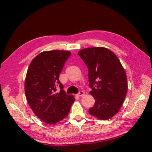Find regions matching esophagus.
I'll return each mask as SVG.
<instances>
[{"label": "esophagus", "instance_id": "34e87169", "mask_svg": "<svg viewBox=\"0 0 152 152\" xmlns=\"http://www.w3.org/2000/svg\"><path fill=\"white\" fill-rule=\"evenodd\" d=\"M85 95V93L83 92V91H80L78 94H76V96H83Z\"/></svg>", "mask_w": 152, "mask_h": 152}]
</instances>
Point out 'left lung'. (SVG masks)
I'll return each instance as SVG.
<instances>
[{
	"mask_svg": "<svg viewBox=\"0 0 152 152\" xmlns=\"http://www.w3.org/2000/svg\"><path fill=\"white\" fill-rule=\"evenodd\" d=\"M78 55L88 68L89 92L95 104L89 113L99 119L115 115L124 103L127 91V76L118 57L105 48H85Z\"/></svg>",
	"mask_w": 152,
	"mask_h": 152,
	"instance_id": "obj_1",
	"label": "left lung"
}]
</instances>
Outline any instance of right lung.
<instances>
[{
	"instance_id": "right-lung-1",
	"label": "right lung",
	"mask_w": 152,
	"mask_h": 152,
	"mask_svg": "<svg viewBox=\"0 0 152 152\" xmlns=\"http://www.w3.org/2000/svg\"><path fill=\"white\" fill-rule=\"evenodd\" d=\"M70 54L63 50L43 51L34 58L27 70L25 93L28 104L46 124H56L66 117L74 101L72 95L66 94L59 80Z\"/></svg>"
}]
</instances>
